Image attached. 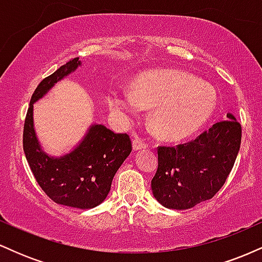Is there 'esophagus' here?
Masks as SVG:
<instances>
[{
  "label": "esophagus",
  "instance_id": "esophagus-1",
  "mask_svg": "<svg viewBox=\"0 0 262 262\" xmlns=\"http://www.w3.org/2000/svg\"><path fill=\"white\" fill-rule=\"evenodd\" d=\"M148 148V144L145 143L144 140H141L140 138H135L133 140V150H141V149H146Z\"/></svg>",
  "mask_w": 262,
  "mask_h": 262
}]
</instances>
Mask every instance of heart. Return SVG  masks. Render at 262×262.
<instances>
[{"mask_svg":"<svg viewBox=\"0 0 262 262\" xmlns=\"http://www.w3.org/2000/svg\"><path fill=\"white\" fill-rule=\"evenodd\" d=\"M106 100L111 112L123 123L139 116L144 106L152 107L151 123L158 133L167 139H182L208 122L218 96L212 86L192 75L161 70L140 75L132 90L111 86Z\"/></svg>","mask_w":262,"mask_h":262,"instance_id":"obj_1","label":"heart"}]
</instances>
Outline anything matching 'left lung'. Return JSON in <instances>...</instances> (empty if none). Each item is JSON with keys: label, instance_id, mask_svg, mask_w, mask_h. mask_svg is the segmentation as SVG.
<instances>
[{"label": "left lung", "instance_id": "left-lung-1", "mask_svg": "<svg viewBox=\"0 0 262 262\" xmlns=\"http://www.w3.org/2000/svg\"><path fill=\"white\" fill-rule=\"evenodd\" d=\"M242 143V125L231 113L188 143L159 146L152 194L170 209H189L223 187Z\"/></svg>", "mask_w": 262, "mask_h": 262}]
</instances>
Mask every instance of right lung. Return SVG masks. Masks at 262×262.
<instances>
[{"label":"right lung","instance_id":"right-lung-1","mask_svg":"<svg viewBox=\"0 0 262 262\" xmlns=\"http://www.w3.org/2000/svg\"><path fill=\"white\" fill-rule=\"evenodd\" d=\"M80 65L79 58L70 60L35 89L26 116L23 150L33 175L50 200L62 206L90 209L106 200L117 170L130 154L129 135L92 124L74 150L61 156H50L41 149L33 122V104Z\"/></svg>","mask_w":262,"mask_h":262}]
</instances>
